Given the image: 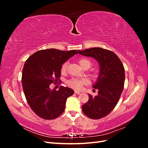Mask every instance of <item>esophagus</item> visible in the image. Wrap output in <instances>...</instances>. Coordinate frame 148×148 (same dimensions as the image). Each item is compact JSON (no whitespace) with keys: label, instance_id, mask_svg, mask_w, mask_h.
Wrapping results in <instances>:
<instances>
[{"label":"esophagus","instance_id":"obj_1","mask_svg":"<svg viewBox=\"0 0 148 148\" xmlns=\"http://www.w3.org/2000/svg\"><path fill=\"white\" fill-rule=\"evenodd\" d=\"M75 93L77 94V95H80V94H81V92H79V91H75Z\"/></svg>","mask_w":148,"mask_h":148}]
</instances>
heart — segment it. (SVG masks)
I'll return each mask as SVG.
<instances>
[{
  "instance_id": "1",
  "label": "heart",
  "mask_w": 148,
  "mask_h": 148,
  "mask_svg": "<svg viewBox=\"0 0 148 148\" xmlns=\"http://www.w3.org/2000/svg\"><path fill=\"white\" fill-rule=\"evenodd\" d=\"M78 63L80 65V66L83 67L84 65H86V64H88L90 65L91 61H90V60L87 59H81L79 60ZM67 66H68V63H67L66 62H64V63L62 65L61 68H60V71L62 73H65L66 71ZM88 82V81L86 79L71 78V79H69L68 82H67V84H68V85L70 87L75 89V90H81L83 88V85L87 84Z\"/></svg>"
}]
</instances>
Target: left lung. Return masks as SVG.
<instances>
[{
	"label": "left lung",
	"mask_w": 148,
	"mask_h": 148,
	"mask_svg": "<svg viewBox=\"0 0 148 148\" xmlns=\"http://www.w3.org/2000/svg\"><path fill=\"white\" fill-rule=\"evenodd\" d=\"M84 56L95 59L99 64L100 71L93 88L98 95L92 97L89 95L88 101L82 106L83 113L89 118L99 119L110 113L118 103L125 83V69L119 57L112 51L101 47L79 51Z\"/></svg>",
	"instance_id": "1"
}]
</instances>
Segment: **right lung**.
I'll use <instances>...</instances> for the list:
<instances>
[{"label":"right lung","mask_w":148,"mask_h":148,"mask_svg":"<svg viewBox=\"0 0 148 148\" xmlns=\"http://www.w3.org/2000/svg\"><path fill=\"white\" fill-rule=\"evenodd\" d=\"M77 53L76 50L44 49L36 52L25 62L22 71L23 89L31 109L39 117L52 120L64 112L66 101L73 95V90L62 86L56 91L49 86L60 82L62 65Z\"/></svg>","instance_id":"1"}]
</instances>
